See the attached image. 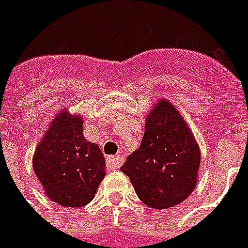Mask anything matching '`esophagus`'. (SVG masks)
<instances>
[{"label": "esophagus", "mask_w": 248, "mask_h": 248, "mask_svg": "<svg viewBox=\"0 0 248 248\" xmlns=\"http://www.w3.org/2000/svg\"><path fill=\"white\" fill-rule=\"evenodd\" d=\"M108 167L110 168V170H118L121 165H122V158L119 156V155H115V156H109L108 158Z\"/></svg>", "instance_id": "esophagus-1"}]
</instances>
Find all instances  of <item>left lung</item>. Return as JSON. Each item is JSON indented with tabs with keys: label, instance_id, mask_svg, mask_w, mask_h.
Here are the masks:
<instances>
[{
	"label": "left lung",
	"instance_id": "1",
	"mask_svg": "<svg viewBox=\"0 0 248 248\" xmlns=\"http://www.w3.org/2000/svg\"><path fill=\"white\" fill-rule=\"evenodd\" d=\"M201 154L198 143L171 102L161 99L146 118L140 146L121 171L151 208L167 210L186 200L197 185Z\"/></svg>",
	"mask_w": 248,
	"mask_h": 248
}]
</instances>
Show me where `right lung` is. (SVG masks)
<instances>
[{
  "label": "right lung",
  "instance_id": "right-lung-1",
  "mask_svg": "<svg viewBox=\"0 0 248 248\" xmlns=\"http://www.w3.org/2000/svg\"><path fill=\"white\" fill-rule=\"evenodd\" d=\"M32 168L51 201L83 207L105 178V156L96 143L84 139L81 116L62 110L35 148Z\"/></svg>",
  "mask_w": 248,
  "mask_h": 248
}]
</instances>
